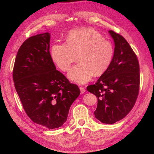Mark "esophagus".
I'll return each mask as SVG.
<instances>
[{"instance_id": "34e87169", "label": "esophagus", "mask_w": 154, "mask_h": 154, "mask_svg": "<svg viewBox=\"0 0 154 154\" xmlns=\"http://www.w3.org/2000/svg\"><path fill=\"white\" fill-rule=\"evenodd\" d=\"M80 92H81V94H83V93H84V92H85V88H83V87H80Z\"/></svg>"}]
</instances>
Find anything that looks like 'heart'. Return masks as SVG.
<instances>
[{
	"label": "heart",
	"instance_id": "heart-1",
	"mask_svg": "<svg viewBox=\"0 0 154 154\" xmlns=\"http://www.w3.org/2000/svg\"><path fill=\"white\" fill-rule=\"evenodd\" d=\"M51 55L54 63L64 72L70 69L77 56L79 63L70 71L68 78L83 84L89 82L94 74L100 76L109 69L114 57V48L99 32L84 27L70 32L66 44H54Z\"/></svg>",
	"mask_w": 154,
	"mask_h": 154
}]
</instances>
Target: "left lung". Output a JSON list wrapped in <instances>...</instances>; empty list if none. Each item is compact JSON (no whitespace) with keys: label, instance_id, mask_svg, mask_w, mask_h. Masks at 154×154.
<instances>
[{"label":"left lung","instance_id":"obj_1","mask_svg":"<svg viewBox=\"0 0 154 154\" xmlns=\"http://www.w3.org/2000/svg\"><path fill=\"white\" fill-rule=\"evenodd\" d=\"M114 42L110 67L94 85L87 89L97 98L94 116L103 123L114 124L123 119L133 108L139 90V65L137 56L123 37L109 31Z\"/></svg>","mask_w":154,"mask_h":154}]
</instances>
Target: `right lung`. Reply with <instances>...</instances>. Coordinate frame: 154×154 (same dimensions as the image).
<instances>
[{
	"mask_svg": "<svg viewBox=\"0 0 154 154\" xmlns=\"http://www.w3.org/2000/svg\"><path fill=\"white\" fill-rule=\"evenodd\" d=\"M51 35L32 36L22 44L14 64L15 87L26 113L35 123L57 128L66 123L80 88L56 70L49 52Z\"/></svg>",
	"mask_w": 154,
	"mask_h": 154,
	"instance_id": "1",
	"label": "right lung"
}]
</instances>
